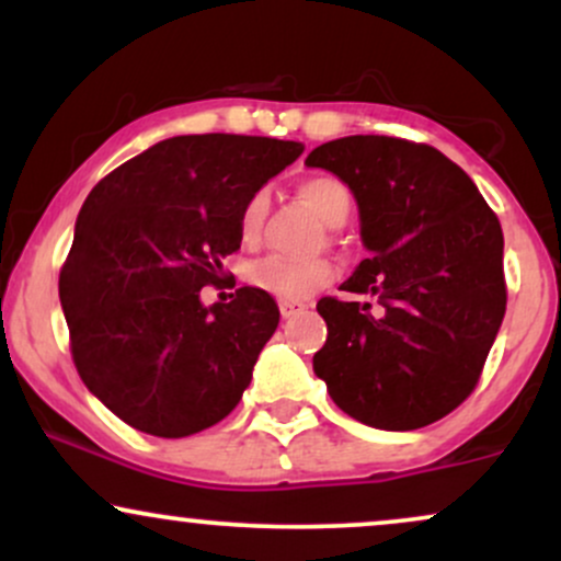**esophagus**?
<instances>
[{"label":"esophagus","instance_id":"1","mask_svg":"<svg viewBox=\"0 0 561 561\" xmlns=\"http://www.w3.org/2000/svg\"><path fill=\"white\" fill-rule=\"evenodd\" d=\"M306 302H300V300H282L279 302V311H282V319H293V317H298L300 311H306Z\"/></svg>","mask_w":561,"mask_h":561}]
</instances>
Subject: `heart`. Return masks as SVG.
I'll use <instances>...</instances> for the list:
<instances>
[{
	"mask_svg": "<svg viewBox=\"0 0 561 561\" xmlns=\"http://www.w3.org/2000/svg\"><path fill=\"white\" fill-rule=\"evenodd\" d=\"M298 192L317 210L321 221L330 224V227H340L351 216L353 195L337 176H327V173L308 176L300 182ZM268 205H272V199H268L266 190H255L242 203L240 216H237V231H240V240L244 244L261 242L263 229H266ZM244 279H248L250 287L274 295L276 300H306L332 279V263L327 259L295 261L285 259V255H268V259L250 263Z\"/></svg>",
	"mask_w": 561,
	"mask_h": 561,
	"instance_id": "heart-1",
	"label": "heart"
}]
</instances>
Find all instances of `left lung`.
Here are the masks:
<instances>
[{"label": "left lung", "mask_w": 561, "mask_h": 561, "mask_svg": "<svg viewBox=\"0 0 561 561\" xmlns=\"http://www.w3.org/2000/svg\"><path fill=\"white\" fill-rule=\"evenodd\" d=\"M308 165L351 186L371 259L317 311L327 343L313 356L332 401L377 430L427 427L478 388L506 313L499 216L454 160L422 141L345 137Z\"/></svg>", "instance_id": "8db88e82"}]
</instances>
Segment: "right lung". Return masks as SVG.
<instances>
[{
	"mask_svg": "<svg viewBox=\"0 0 561 561\" xmlns=\"http://www.w3.org/2000/svg\"><path fill=\"white\" fill-rule=\"evenodd\" d=\"M298 141L192 134L158 141L89 192L60 268L70 356L89 390L147 435L186 437L240 403L279 306L255 287L205 308L240 248L242 203Z\"/></svg>",
	"mask_w": 561,
	"mask_h": 561,
	"instance_id": "obj_1",
	"label": "right lung"
}]
</instances>
